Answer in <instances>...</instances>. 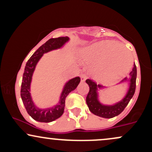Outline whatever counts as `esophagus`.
<instances>
[{
  "label": "esophagus",
  "instance_id": "1",
  "mask_svg": "<svg viewBox=\"0 0 152 152\" xmlns=\"http://www.w3.org/2000/svg\"><path fill=\"white\" fill-rule=\"evenodd\" d=\"M87 78H88V76H87L86 75H85V74H81V81L82 82L84 81Z\"/></svg>",
  "mask_w": 152,
  "mask_h": 152
}]
</instances>
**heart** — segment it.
I'll list each match as a JSON object with an SVG mask.
<instances>
[{
  "label": "heart",
  "mask_w": 152,
  "mask_h": 152,
  "mask_svg": "<svg viewBox=\"0 0 152 152\" xmlns=\"http://www.w3.org/2000/svg\"><path fill=\"white\" fill-rule=\"evenodd\" d=\"M81 57L83 61L89 64L98 63L94 69V74L98 79L106 82L115 81L124 76L132 62V56L129 50L124 46H119L118 43L111 41H101L85 48L82 51Z\"/></svg>",
  "instance_id": "heart-1"
}]
</instances>
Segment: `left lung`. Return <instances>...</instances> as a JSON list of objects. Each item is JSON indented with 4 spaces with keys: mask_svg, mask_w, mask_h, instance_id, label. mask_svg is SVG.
Here are the masks:
<instances>
[{
    "mask_svg": "<svg viewBox=\"0 0 152 152\" xmlns=\"http://www.w3.org/2000/svg\"><path fill=\"white\" fill-rule=\"evenodd\" d=\"M129 75V78L126 77L121 81V82H129V88L126 95L119 102L116 103L114 105L109 106L104 105L101 104L99 101L97 91L98 89H102L104 86L99 84L97 85L96 83L93 80L87 79L86 82L89 86V91L86 96V104L91 112L100 117L106 118H113L121 114L128 105L129 102H130L135 93L136 79H137V66L135 64H134V68L132 69V71L130 72Z\"/></svg>",
    "mask_w": 152,
    "mask_h": 152,
    "instance_id": "obj_1",
    "label": "left lung"
}]
</instances>
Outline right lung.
I'll list each match as a JSON object with an SVG mask.
<instances>
[{
	"mask_svg": "<svg viewBox=\"0 0 152 152\" xmlns=\"http://www.w3.org/2000/svg\"><path fill=\"white\" fill-rule=\"evenodd\" d=\"M69 40V38L67 36L50 38L44 44L38 48V49L33 54L32 56L26 63L23 76L21 88H20V96H21L23 103L25 106L28 114L37 121L48 123V122H51L61 117L64 114L66 96L69 95L70 92L76 89L81 81L79 77H75L69 80L64 86L62 93L61 94L58 104L54 106L53 107L45 109H39V108L36 107L32 101L30 94V86L33 74H34L35 68H36L38 61L42 57L43 53H47L52 50L60 48Z\"/></svg>",
	"mask_w": 152,
	"mask_h": 152,
	"instance_id": "1",
	"label": "right lung"
}]
</instances>
